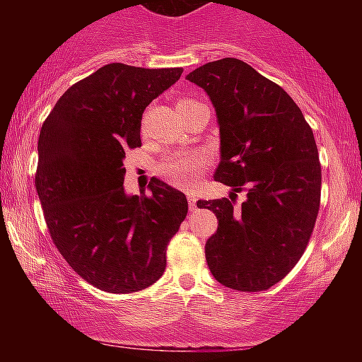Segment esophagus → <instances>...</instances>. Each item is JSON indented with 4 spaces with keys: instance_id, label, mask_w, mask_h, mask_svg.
Returning <instances> with one entry per match:
<instances>
[{
    "instance_id": "34e87169",
    "label": "esophagus",
    "mask_w": 362,
    "mask_h": 362,
    "mask_svg": "<svg viewBox=\"0 0 362 362\" xmlns=\"http://www.w3.org/2000/svg\"><path fill=\"white\" fill-rule=\"evenodd\" d=\"M187 199H189L190 209H195V206H197V197H195V194L194 192H187Z\"/></svg>"
}]
</instances>
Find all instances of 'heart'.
I'll return each mask as SVG.
<instances>
[{"instance_id":"1","label":"heart","mask_w":362,"mask_h":362,"mask_svg":"<svg viewBox=\"0 0 362 362\" xmlns=\"http://www.w3.org/2000/svg\"><path fill=\"white\" fill-rule=\"evenodd\" d=\"M197 100L192 98H182L178 105H184V103H192ZM206 163V156L202 153H177L165 158L160 163V173L161 177L167 178L172 184L180 185V187H192L197 182L199 175H201L202 167Z\"/></svg>"}]
</instances>
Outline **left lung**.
I'll return each instance as SVG.
<instances>
[{
  "label": "left lung",
  "instance_id": "8db88e82",
  "mask_svg": "<svg viewBox=\"0 0 362 362\" xmlns=\"http://www.w3.org/2000/svg\"><path fill=\"white\" fill-rule=\"evenodd\" d=\"M187 80L216 110L214 180L247 195L236 209L224 197L197 202L219 221L206 242L207 267L226 288L269 289L301 259L317 221L322 168L313 131L279 85L235 57L207 62Z\"/></svg>",
  "mask_w": 362,
  "mask_h": 362
}]
</instances>
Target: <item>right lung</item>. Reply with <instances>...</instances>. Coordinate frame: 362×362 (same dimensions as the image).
<instances>
[{
	"instance_id": "obj_1",
	"label": "right lung",
	"mask_w": 362,
	"mask_h": 362,
	"mask_svg": "<svg viewBox=\"0 0 362 362\" xmlns=\"http://www.w3.org/2000/svg\"><path fill=\"white\" fill-rule=\"evenodd\" d=\"M182 71L112 62L66 90L40 129L35 189L49 233L74 272L107 293L160 279L187 216L185 194L160 178L149 182V197L124 189L143 112Z\"/></svg>"
}]
</instances>
